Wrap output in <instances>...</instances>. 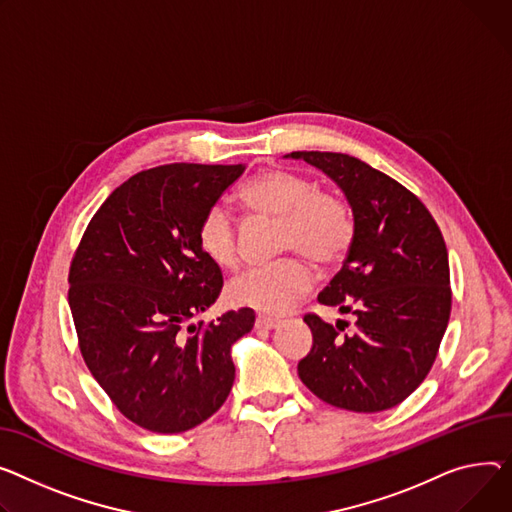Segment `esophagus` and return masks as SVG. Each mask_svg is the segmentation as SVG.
Segmentation results:
<instances>
[{"label":"esophagus","mask_w":512,"mask_h":512,"mask_svg":"<svg viewBox=\"0 0 512 512\" xmlns=\"http://www.w3.org/2000/svg\"><path fill=\"white\" fill-rule=\"evenodd\" d=\"M278 325H280V321L274 319V317L259 315V317L255 319V327H257V329H276Z\"/></svg>","instance_id":"obj_1"}]
</instances>
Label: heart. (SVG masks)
<instances>
[{"mask_svg": "<svg viewBox=\"0 0 512 512\" xmlns=\"http://www.w3.org/2000/svg\"><path fill=\"white\" fill-rule=\"evenodd\" d=\"M251 214L280 220L284 251H302L319 265L342 261L356 236L354 212L346 197L319 189L317 181L284 168L263 170L238 193ZM197 243L210 261L230 269L238 263L236 230L230 212L216 203L197 224ZM315 274L300 257L276 265L251 267L228 284V298L236 306L282 315L313 288Z\"/></svg>", "mask_w": 512, "mask_h": 512, "instance_id": "heart-1", "label": "heart"}]
</instances>
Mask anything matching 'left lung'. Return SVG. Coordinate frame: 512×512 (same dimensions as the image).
Listing matches in <instances>:
<instances>
[{"instance_id": "obj_1", "label": "left lung", "mask_w": 512, "mask_h": 512, "mask_svg": "<svg viewBox=\"0 0 512 512\" xmlns=\"http://www.w3.org/2000/svg\"><path fill=\"white\" fill-rule=\"evenodd\" d=\"M344 189L356 236L319 302L356 315V331L306 313L313 348L298 377L319 399L374 414L410 397L436 360L451 317L449 253L428 208L401 183L339 152H292Z\"/></svg>"}]
</instances>
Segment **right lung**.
<instances>
[{
  "instance_id": "1",
  "label": "right lung",
  "mask_w": 512,
  "mask_h": 512,
  "mask_svg": "<svg viewBox=\"0 0 512 512\" xmlns=\"http://www.w3.org/2000/svg\"><path fill=\"white\" fill-rule=\"evenodd\" d=\"M243 164L175 162L119 185L88 222L70 263L78 348L98 385L133 424L179 434L214 416L234 383L230 348L251 309L187 325L218 300L224 278L197 224Z\"/></svg>"
}]
</instances>
